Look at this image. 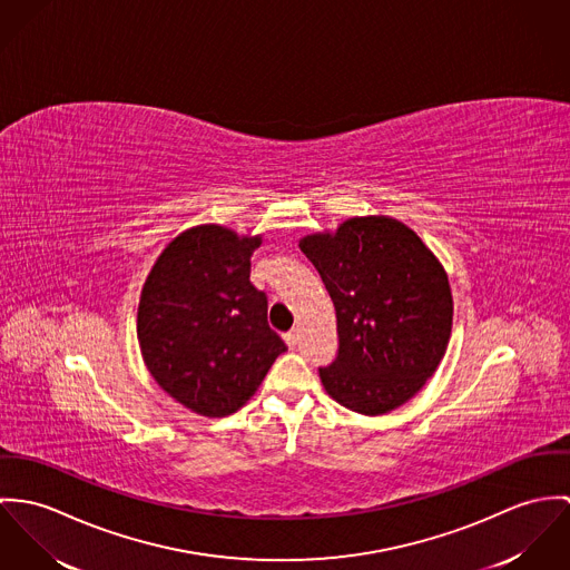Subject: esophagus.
<instances>
[{"label": "esophagus", "instance_id": "34e87169", "mask_svg": "<svg viewBox=\"0 0 570 570\" xmlns=\"http://www.w3.org/2000/svg\"><path fill=\"white\" fill-rule=\"evenodd\" d=\"M284 341H286V345L293 350V347H297V343H299V332L297 330H291V332H286L284 334Z\"/></svg>", "mask_w": 570, "mask_h": 570}]
</instances>
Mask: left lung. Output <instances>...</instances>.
I'll return each instance as SVG.
<instances>
[{
    "label": "left lung",
    "mask_w": 570,
    "mask_h": 570,
    "mask_svg": "<svg viewBox=\"0 0 570 570\" xmlns=\"http://www.w3.org/2000/svg\"><path fill=\"white\" fill-rule=\"evenodd\" d=\"M299 249L336 311L338 354L318 376L338 404L382 415L409 402L442 363L452 295L440 259L404 223L356 216Z\"/></svg>",
    "instance_id": "left-lung-1"
}]
</instances>
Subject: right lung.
<instances>
[{"label": "right lung", "mask_w": 570, "mask_h": 570, "mask_svg": "<svg viewBox=\"0 0 570 570\" xmlns=\"http://www.w3.org/2000/svg\"><path fill=\"white\" fill-rule=\"evenodd\" d=\"M259 236L220 225L179 234L141 288L137 341L157 384L207 417L236 413L257 391L284 341L268 327V302L252 275Z\"/></svg>", "instance_id": "add662e5"}]
</instances>
